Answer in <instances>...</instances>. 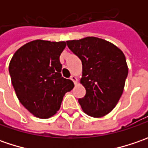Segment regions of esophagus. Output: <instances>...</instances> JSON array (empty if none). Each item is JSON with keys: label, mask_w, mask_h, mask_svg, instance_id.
<instances>
[{"label": "esophagus", "mask_w": 148, "mask_h": 148, "mask_svg": "<svg viewBox=\"0 0 148 148\" xmlns=\"http://www.w3.org/2000/svg\"><path fill=\"white\" fill-rule=\"evenodd\" d=\"M71 80L72 81V82H73L75 83V85H76V84L77 83V78L75 77V76H71Z\"/></svg>", "instance_id": "34e87169"}]
</instances>
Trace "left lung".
I'll return each instance as SVG.
<instances>
[{"label":"left lung","instance_id":"8db88e82","mask_svg":"<svg viewBox=\"0 0 148 148\" xmlns=\"http://www.w3.org/2000/svg\"><path fill=\"white\" fill-rule=\"evenodd\" d=\"M66 44L82 63L81 84L86 95L78 99L82 110L94 118L108 114L120 99L128 77L124 54L114 44L96 37L68 40Z\"/></svg>","mask_w":148,"mask_h":148}]
</instances>
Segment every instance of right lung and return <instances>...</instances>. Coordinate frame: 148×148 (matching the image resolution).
<instances>
[{
    "instance_id": "1",
    "label": "right lung",
    "mask_w": 148,
    "mask_h": 148,
    "mask_svg": "<svg viewBox=\"0 0 148 148\" xmlns=\"http://www.w3.org/2000/svg\"><path fill=\"white\" fill-rule=\"evenodd\" d=\"M66 42L37 39L18 49L9 64L17 98L34 116L49 119L56 114L66 92L74 84L62 77L59 57Z\"/></svg>"
}]
</instances>
